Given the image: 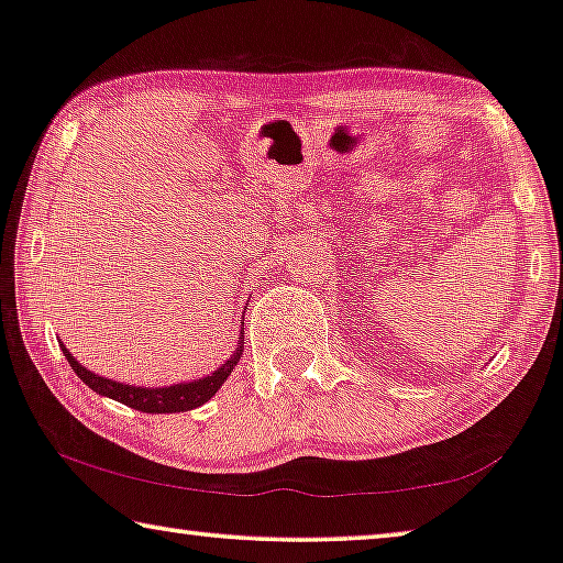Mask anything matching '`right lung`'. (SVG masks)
<instances>
[{
	"mask_svg": "<svg viewBox=\"0 0 563 563\" xmlns=\"http://www.w3.org/2000/svg\"><path fill=\"white\" fill-rule=\"evenodd\" d=\"M60 349L67 358V364H70L73 372L78 374V379L86 382L96 394H103V397L121 401V405L139 409V412L172 415V412H187V409L201 407L205 401H209L217 391H220L222 384L228 382V376L232 374V368L240 362L242 339H240V346L234 349V354L230 356V362H224L220 368H217V372L205 376V379H195L187 384H172V387H151V389L148 387H131V384H121V382L108 379V376H98L90 372V368L78 364V358H75L70 351L63 346V343H60Z\"/></svg>",
	"mask_w": 563,
	"mask_h": 563,
	"instance_id": "1",
	"label": "right lung"
}]
</instances>
